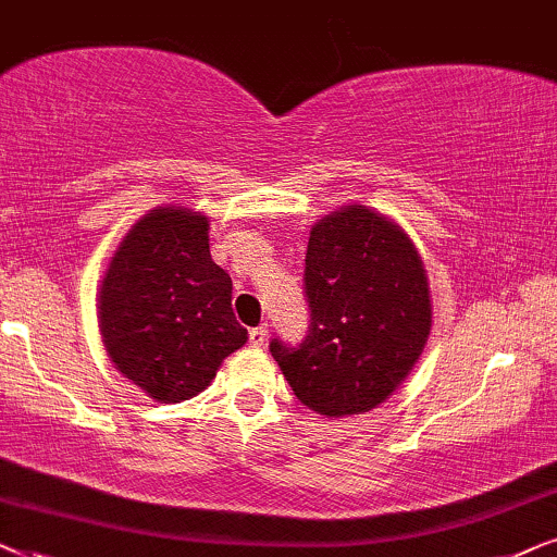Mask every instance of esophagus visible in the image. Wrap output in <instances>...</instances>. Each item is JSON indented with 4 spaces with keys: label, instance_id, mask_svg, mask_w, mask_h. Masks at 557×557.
Returning <instances> with one entry per match:
<instances>
[{
    "label": "esophagus",
    "instance_id": "34e87169",
    "mask_svg": "<svg viewBox=\"0 0 557 557\" xmlns=\"http://www.w3.org/2000/svg\"><path fill=\"white\" fill-rule=\"evenodd\" d=\"M267 325H257V329H251L249 331V344L251 346H264V341H267Z\"/></svg>",
    "mask_w": 557,
    "mask_h": 557
}]
</instances>
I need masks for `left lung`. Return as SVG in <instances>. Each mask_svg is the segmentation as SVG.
Masks as SVG:
<instances>
[{
  "label": "left lung",
  "instance_id": "obj_1",
  "mask_svg": "<svg viewBox=\"0 0 557 557\" xmlns=\"http://www.w3.org/2000/svg\"><path fill=\"white\" fill-rule=\"evenodd\" d=\"M310 331L270 351L302 405L325 418L364 414L407 380L433 329L428 274L397 221L354 203L308 236Z\"/></svg>",
  "mask_w": 557,
  "mask_h": 557
}]
</instances>
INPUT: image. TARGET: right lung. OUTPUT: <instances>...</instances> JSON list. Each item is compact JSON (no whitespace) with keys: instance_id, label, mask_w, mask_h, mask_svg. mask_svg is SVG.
<instances>
[{"instance_id":"add662e5","label":"right lung","mask_w":557,"mask_h":557,"mask_svg":"<svg viewBox=\"0 0 557 557\" xmlns=\"http://www.w3.org/2000/svg\"><path fill=\"white\" fill-rule=\"evenodd\" d=\"M96 313L111 364L154 403L196 397L247 344L232 277L211 259L209 216L158 206L119 242Z\"/></svg>"}]
</instances>
